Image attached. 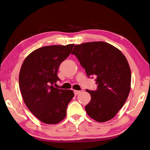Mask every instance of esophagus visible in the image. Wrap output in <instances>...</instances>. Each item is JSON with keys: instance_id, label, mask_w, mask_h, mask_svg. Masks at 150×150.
Returning <instances> with one entry per match:
<instances>
[{"instance_id": "obj_1", "label": "esophagus", "mask_w": 150, "mask_h": 150, "mask_svg": "<svg viewBox=\"0 0 150 150\" xmlns=\"http://www.w3.org/2000/svg\"><path fill=\"white\" fill-rule=\"evenodd\" d=\"M80 93H81L80 91H76V90L74 91V93L75 95H78V94H79Z\"/></svg>"}]
</instances>
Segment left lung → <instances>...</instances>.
<instances>
[{
  "instance_id": "1",
  "label": "left lung",
  "mask_w": 150,
  "mask_h": 150,
  "mask_svg": "<svg viewBox=\"0 0 150 150\" xmlns=\"http://www.w3.org/2000/svg\"><path fill=\"white\" fill-rule=\"evenodd\" d=\"M72 54L88 78H96L97 89L87 90L91 96L85 106L87 115L98 122L111 120L123 107L130 91L131 70L126 57L118 48L103 41L76 45Z\"/></svg>"
}]
</instances>
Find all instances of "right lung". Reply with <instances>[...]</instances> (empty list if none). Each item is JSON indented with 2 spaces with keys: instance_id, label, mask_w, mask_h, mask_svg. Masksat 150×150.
I'll return each mask as SVG.
<instances>
[{
  "instance_id": "add662e5",
  "label": "right lung",
  "mask_w": 150,
  "mask_h": 150,
  "mask_svg": "<svg viewBox=\"0 0 150 150\" xmlns=\"http://www.w3.org/2000/svg\"><path fill=\"white\" fill-rule=\"evenodd\" d=\"M74 44L50 45L30 54L23 63L19 83L24 102L30 112L42 122L56 124L67 115L69 103L74 96L72 90L59 89L53 85L60 81L57 71Z\"/></svg>"
}]
</instances>
